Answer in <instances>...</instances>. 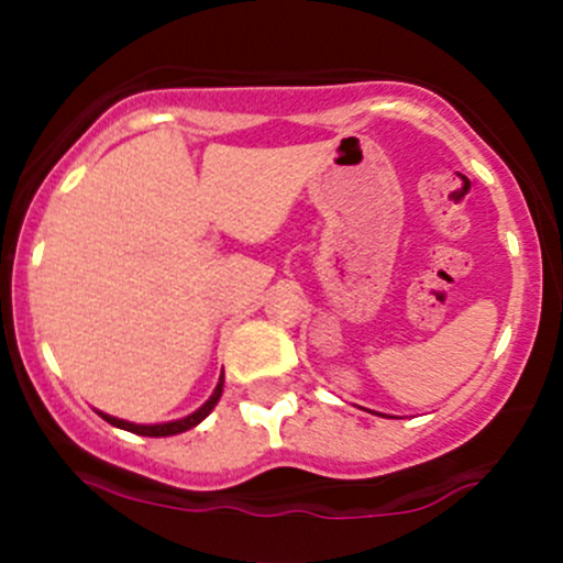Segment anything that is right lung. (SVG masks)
<instances>
[{
    "label": "right lung",
    "mask_w": 563,
    "mask_h": 563,
    "mask_svg": "<svg viewBox=\"0 0 563 563\" xmlns=\"http://www.w3.org/2000/svg\"><path fill=\"white\" fill-rule=\"evenodd\" d=\"M219 397H222V378H219L214 394L209 397V402L203 407H198L192 416L183 418V421H172V423H156V426H137V423H129V421H121V418H113V416H106V412H100L102 418H106L111 426H119V429L124 431H132V434H140V437H172V434H183V431L192 429V426H198L203 421L206 416H209L211 410H214V405L219 402Z\"/></svg>",
    "instance_id": "add662e5"
}]
</instances>
